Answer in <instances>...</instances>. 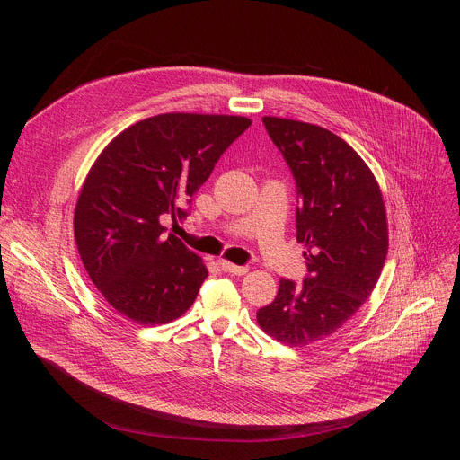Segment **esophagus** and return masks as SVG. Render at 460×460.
I'll use <instances>...</instances> for the list:
<instances>
[{"label": "esophagus", "instance_id": "obj_1", "mask_svg": "<svg viewBox=\"0 0 460 460\" xmlns=\"http://www.w3.org/2000/svg\"><path fill=\"white\" fill-rule=\"evenodd\" d=\"M218 266L222 268V271L231 273V275H245L249 271L247 266H236V264H233V261H227L224 258L218 260Z\"/></svg>", "mask_w": 460, "mask_h": 460}]
</instances>
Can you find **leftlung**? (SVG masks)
I'll list each match as a JSON object with an SVG mask.
<instances>
[{
    "instance_id": "1",
    "label": "left lung",
    "mask_w": 460,
    "mask_h": 460,
    "mask_svg": "<svg viewBox=\"0 0 460 460\" xmlns=\"http://www.w3.org/2000/svg\"><path fill=\"white\" fill-rule=\"evenodd\" d=\"M261 121L296 181L307 277L300 286L282 279L256 322L302 348L341 330L375 289L387 254L385 208L371 169L332 130L275 116Z\"/></svg>"
}]
</instances>
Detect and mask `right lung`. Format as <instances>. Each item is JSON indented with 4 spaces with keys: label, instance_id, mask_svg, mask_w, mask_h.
Returning a JSON list of instances; mask_svg holds the SVG:
<instances>
[{
    "label": "right lung",
    "instance_id": "1",
    "mask_svg": "<svg viewBox=\"0 0 460 460\" xmlns=\"http://www.w3.org/2000/svg\"><path fill=\"white\" fill-rule=\"evenodd\" d=\"M249 125L243 116L158 114L127 127L96 158L75 238L87 275L121 316L156 325L192 305L208 268L162 220L187 217L183 206Z\"/></svg>",
    "mask_w": 460,
    "mask_h": 460
}]
</instances>
